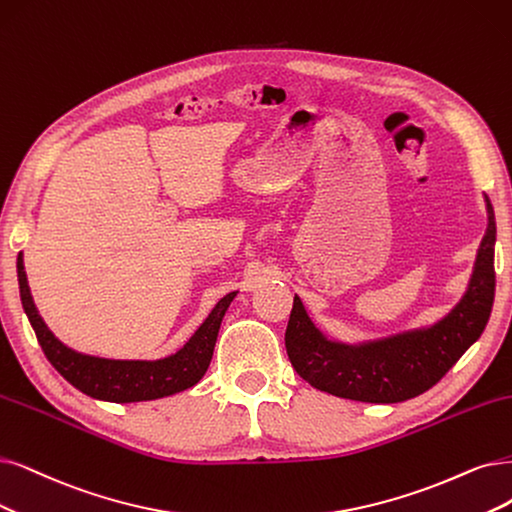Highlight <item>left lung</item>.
I'll return each mask as SVG.
<instances>
[{
  "instance_id": "8db88e82",
  "label": "left lung",
  "mask_w": 512,
  "mask_h": 512,
  "mask_svg": "<svg viewBox=\"0 0 512 512\" xmlns=\"http://www.w3.org/2000/svg\"><path fill=\"white\" fill-rule=\"evenodd\" d=\"M460 301L430 325L363 342H342L316 327L297 295L285 346L291 365L320 392L361 403H403L437 384L481 337L494 306V206Z\"/></svg>"
}]
</instances>
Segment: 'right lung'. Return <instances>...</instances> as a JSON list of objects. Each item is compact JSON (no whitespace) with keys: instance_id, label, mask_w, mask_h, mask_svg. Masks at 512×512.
<instances>
[{"instance_id":"obj_1","label":"right lung","mask_w":512,"mask_h":512,"mask_svg":"<svg viewBox=\"0 0 512 512\" xmlns=\"http://www.w3.org/2000/svg\"><path fill=\"white\" fill-rule=\"evenodd\" d=\"M16 274L23 310L52 367L80 392L109 403L154 401L196 386L211 365L221 320L238 295V291H232L221 297L196 333L175 354L158 358V361H120V358L92 356L65 346L48 329L33 304L23 253H18Z\"/></svg>"}]
</instances>
